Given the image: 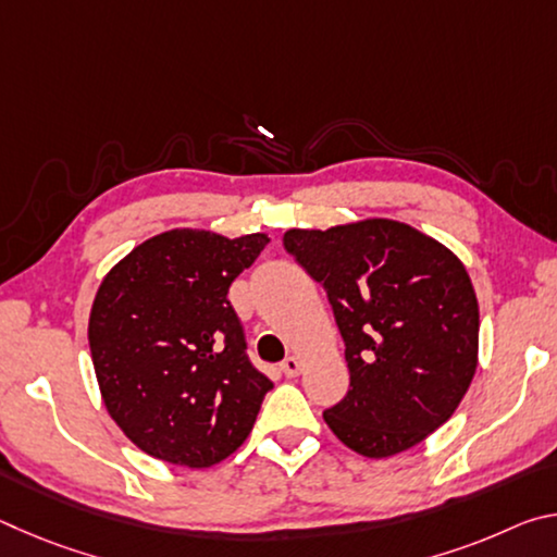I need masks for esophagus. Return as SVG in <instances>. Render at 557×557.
<instances>
[{
    "label": "esophagus",
    "instance_id": "1",
    "mask_svg": "<svg viewBox=\"0 0 557 557\" xmlns=\"http://www.w3.org/2000/svg\"><path fill=\"white\" fill-rule=\"evenodd\" d=\"M280 371H282V373H285V375H287V379H297V375H299V371H301V361H299V358H297V356H287V358H285V361H282V363H280Z\"/></svg>",
    "mask_w": 557,
    "mask_h": 557
}]
</instances>
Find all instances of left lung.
I'll list each match as a JSON object with an SVG mask.
<instances>
[{"mask_svg":"<svg viewBox=\"0 0 557 557\" xmlns=\"http://www.w3.org/2000/svg\"><path fill=\"white\" fill-rule=\"evenodd\" d=\"M285 250L326 289L351 385L324 410L371 459L420 445L451 418L476 371L479 301L445 245L408 223L366 219L292 228Z\"/></svg>","mask_w":557,"mask_h":557,"instance_id":"left-lung-1","label":"left lung"}]
</instances>
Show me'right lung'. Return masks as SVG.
I'll return each mask as SVG.
<instances>
[{
  "label": "right lung",
  "instance_id": "right-lung-1",
  "mask_svg": "<svg viewBox=\"0 0 557 557\" xmlns=\"http://www.w3.org/2000/svg\"><path fill=\"white\" fill-rule=\"evenodd\" d=\"M268 243L174 228L102 277L88 322L96 379L110 418L149 457L213 467L256 425L272 381L245 354L228 287Z\"/></svg>",
  "mask_w": 557,
  "mask_h": 557
}]
</instances>
